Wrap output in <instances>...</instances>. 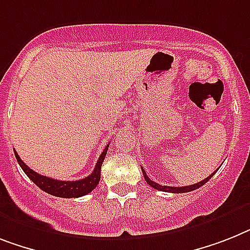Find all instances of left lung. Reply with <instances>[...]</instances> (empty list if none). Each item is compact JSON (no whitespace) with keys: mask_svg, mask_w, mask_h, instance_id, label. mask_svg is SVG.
<instances>
[{"mask_svg":"<svg viewBox=\"0 0 250 250\" xmlns=\"http://www.w3.org/2000/svg\"><path fill=\"white\" fill-rule=\"evenodd\" d=\"M142 171H143V176H144V179H146V181H147V183L150 185V187L154 188V189H157V190L167 191V193H188V191L195 190V189H198V188L203 187V185L206 184V183H207V181L209 180V179H211L212 176H213L214 172H216V171H217V170L214 171V172L212 175H209V176H208V177H206L204 180H202L201 183H197V184L189 185V187H166V185H160V184H157V183H154V181L150 180L149 177L147 176V174H146V171H144L143 168H142Z\"/></svg>","mask_w":250,"mask_h":250,"instance_id":"8db88e82","label":"left lung"}]
</instances>
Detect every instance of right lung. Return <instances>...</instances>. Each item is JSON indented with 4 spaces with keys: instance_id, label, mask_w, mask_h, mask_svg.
<instances>
[{
    "instance_id": "add662e5",
    "label": "right lung",
    "mask_w": 250,
    "mask_h": 250,
    "mask_svg": "<svg viewBox=\"0 0 250 250\" xmlns=\"http://www.w3.org/2000/svg\"><path fill=\"white\" fill-rule=\"evenodd\" d=\"M108 146H110V144H108ZM108 146H107V147L103 149L102 153H101L100 158L97 161L96 167H94V170H93L92 174H90L89 176L82 179V180L75 181H61L56 180V179H51V177L43 176V175H39L38 172L33 171L30 167H28L24 162H22L21 158L19 157V154L16 153V150H14V153H15L16 160H18L19 165H20V167L22 168V171L26 174V176H28L37 187L41 188L43 191H46L48 194L60 198H78L89 194L90 191H92L93 189L98 185V183H100L101 167H102V162L104 161V157H106Z\"/></svg>"
}]
</instances>
